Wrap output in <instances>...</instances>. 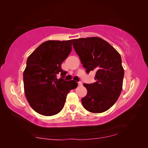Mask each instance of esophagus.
Listing matches in <instances>:
<instances>
[{"label":"esophagus","instance_id":"1","mask_svg":"<svg viewBox=\"0 0 148 148\" xmlns=\"http://www.w3.org/2000/svg\"><path fill=\"white\" fill-rule=\"evenodd\" d=\"M78 86H82V82H80V81L78 82Z\"/></svg>","mask_w":148,"mask_h":148}]
</instances>
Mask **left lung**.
I'll return each instance as SVG.
<instances>
[{"label":"left lung","instance_id":"1","mask_svg":"<svg viewBox=\"0 0 148 148\" xmlns=\"http://www.w3.org/2000/svg\"><path fill=\"white\" fill-rule=\"evenodd\" d=\"M74 50L87 73L96 72L93 84H84L88 93L82 99L87 111L100 113L115 103L121 93L124 78L121 57L108 42L92 37L72 40Z\"/></svg>","mask_w":148,"mask_h":148}]
</instances>
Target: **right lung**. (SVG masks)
<instances>
[{
  "mask_svg": "<svg viewBox=\"0 0 148 148\" xmlns=\"http://www.w3.org/2000/svg\"><path fill=\"white\" fill-rule=\"evenodd\" d=\"M72 40H49L41 44L29 57L23 72L25 97L37 113L53 116L64 107L67 94L78 86L74 80L66 81L62 62L72 51ZM61 74L62 78L56 75Z\"/></svg>",
  "mask_w": 148,
  "mask_h": 148,
  "instance_id": "right-lung-1",
  "label": "right lung"
}]
</instances>
